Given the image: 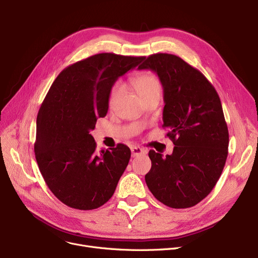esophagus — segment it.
<instances>
[{
	"mask_svg": "<svg viewBox=\"0 0 258 258\" xmlns=\"http://www.w3.org/2000/svg\"><path fill=\"white\" fill-rule=\"evenodd\" d=\"M131 151H132V156L133 157H136V156L145 154V151L143 150V148H141L140 146H132Z\"/></svg>",
	"mask_w": 258,
	"mask_h": 258,
	"instance_id": "esophagus-1",
	"label": "esophagus"
}]
</instances>
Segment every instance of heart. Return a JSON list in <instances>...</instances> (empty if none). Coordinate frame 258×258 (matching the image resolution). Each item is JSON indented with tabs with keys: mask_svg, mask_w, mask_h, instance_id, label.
Masks as SVG:
<instances>
[{
	"mask_svg": "<svg viewBox=\"0 0 258 258\" xmlns=\"http://www.w3.org/2000/svg\"><path fill=\"white\" fill-rule=\"evenodd\" d=\"M133 86L137 93L140 95V97L150 96L152 94H160L161 85L158 77L153 73H143L133 79ZM123 92V86L117 81L111 88L110 94H108V107L115 108L119 102V99Z\"/></svg>",
	"mask_w": 258,
	"mask_h": 258,
	"instance_id": "heart-1",
	"label": "heart"
}]
</instances>
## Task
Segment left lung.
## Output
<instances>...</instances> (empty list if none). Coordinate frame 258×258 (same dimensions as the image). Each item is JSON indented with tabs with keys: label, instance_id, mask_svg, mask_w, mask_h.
Returning a JSON list of instances; mask_svg holds the SVG:
<instances>
[{
	"label": "left lung",
	"instance_id": "8db88e82",
	"mask_svg": "<svg viewBox=\"0 0 258 258\" xmlns=\"http://www.w3.org/2000/svg\"><path fill=\"white\" fill-rule=\"evenodd\" d=\"M139 69H151L160 78L165 102L162 127L174 144L164 158L148 153L152 168L145 174L146 185L170 208L192 207L211 192L228 156L220 96L204 74L173 54H152Z\"/></svg>",
	"mask_w": 258,
	"mask_h": 258
}]
</instances>
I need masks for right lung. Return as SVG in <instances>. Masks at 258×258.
Listing matches in <instances>:
<instances>
[{"label":"right lung","instance_id":"add662e5","mask_svg":"<svg viewBox=\"0 0 258 258\" xmlns=\"http://www.w3.org/2000/svg\"><path fill=\"white\" fill-rule=\"evenodd\" d=\"M143 59L95 54L67 67L48 91L36 118L34 153L46 184L64 205L92 210L114 195L131 150L118 143L98 153L90 132L106 115L115 81Z\"/></svg>","mask_w":258,"mask_h":258}]
</instances>
